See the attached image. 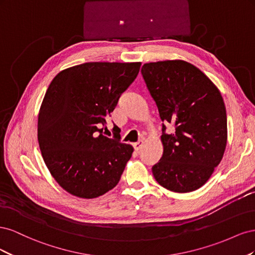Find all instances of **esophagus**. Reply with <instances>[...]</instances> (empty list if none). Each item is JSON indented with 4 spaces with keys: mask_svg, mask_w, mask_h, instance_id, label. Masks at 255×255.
<instances>
[{
    "mask_svg": "<svg viewBox=\"0 0 255 255\" xmlns=\"http://www.w3.org/2000/svg\"><path fill=\"white\" fill-rule=\"evenodd\" d=\"M142 144H143V141H142V140H139V141H137V142L133 143V146H134V149H135L136 151H139V150L142 148Z\"/></svg>",
    "mask_w": 255,
    "mask_h": 255,
    "instance_id": "esophagus-1",
    "label": "esophagus"
}]
</instances>
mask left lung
Instances as JSON below:
<instances>
[{
    "label": "left lung",
    "instance_id": "left-lung-1",
    "mask_svg": "<svg viewBox=\"0 0 255 255\" xmlns=\"http://www.w3.org/2000/svg\"><path fill=\"white\" fill-rule=\"evenodd\" d=\"M163 121V156L152 167L157 183L174 192L194 191L219 165L228 139L227 112L219 89L187 61L163 60L141 68ZM175 130L167 134L165 124Z\"/></svg>",
    "mask_w": 255,
    "mask_h": 255
}]
</instances>
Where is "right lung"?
<instances>
[{
  "label": "right lung",
  "mask_w": 255,
  "mask_h": 255,
  "mask_svg": "<svg viewBox=\"0 0 255 255\" xmlns=\"http://www.w3.org/2000/svg\"><path fill=\"white\" fill-rule=\"evenodd\" d=\"M140 65L85 63L51 82L38 116V142L52 176L69 194L94 199L119 183L134 149L103 129Z\"/></svg>",
  "instance_id": "obj_1"
}]
</instances>
